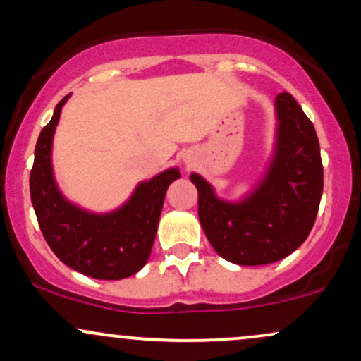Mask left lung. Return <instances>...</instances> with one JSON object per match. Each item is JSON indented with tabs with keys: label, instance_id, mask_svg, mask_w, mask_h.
I'll return each instance as SVG.
<instances>
[{
	"label": "left lung",
	"instance_id": "1",
	"mask_svg": "<svg viewBox=\"0 0 361 361\" xmlns=\"http://www.w3.org/2000/svg\"><path fill=\"white\" fill-rule=\"evenodd\" d=\"M277 146L266 176L249 197L228 203L193 173L198 216L212 247L238 266H264L293 254L310 235L323 195L314 126L289 92L276 97Z\"/></svg>",
	"mask_w": 361,
	"mask_h": 361
}]
</instances>
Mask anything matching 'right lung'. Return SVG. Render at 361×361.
I'll return each mask as SVG.
<instances>
[{
  "instance_id": "obj_1",
  "label": "right lung",
  "mask_w": 361,
  "mask_h": 361,
  "mask_svg": "<svg viewBox=\"0 0 361 361\" xmlns=\"http://www.w3.org/2000/svg\"><path fill=\"white\" fill-rule=\"evenodd\" d=\"M67 99L65 95L56 104L54 117L35 146L30 195L38 225L54 254L73 271L94 279H124L136 274L149 259L164 195L181 175L171 168L139 183L131 200L112 214H89L68 203L51 171V139Z\"/></svg>"
}]
</instances>
